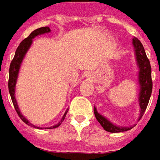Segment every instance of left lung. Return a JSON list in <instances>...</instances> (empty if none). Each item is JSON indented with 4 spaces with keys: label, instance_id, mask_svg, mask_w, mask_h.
<instances>
[{
    "label": "left lung",
    "instance_id": "left-lung-1",
    "mask_svg": "<svg viewBox=\"0 0 160 160\" xmlns=\"http://www.w3.org/2000/svg\"><path fill=\"white\" fill-rule=\"evenodd\" d=\"M132 45L134 48L135 58H136V62H137V68H138L137 81L140 87L139 94H138V103L140 106V116L138 120H140L148 107L150 97L152 94V76H151V65H150L149 60L147 57L145 50L141 41L137 38L134 37L132 39ZM94 113H95L96 119H98V121L100 123L102 128L108 132L118 133V132L129 131L134 127V125L126 127V126H119V125H114L109 119H108L106 117H104L103 115L98 113L96 107H94Z\"/></svg>",
    "mask_w": 160,
    "mask_h": 160
}]
</instances>
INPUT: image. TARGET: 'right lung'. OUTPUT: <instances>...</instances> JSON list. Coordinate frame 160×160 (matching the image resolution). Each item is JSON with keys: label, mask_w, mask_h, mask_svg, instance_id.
I'll return each mask as SVG.
<instances>
[{"label": "right lung", "mask_w": 160, "mask_h": 160, "mask_svg": "<svg viewBox=\"0 0 160 160\" xmlns=\"http://www.w3.org/2000/svg\"><path fill=\"white\" fill-rule=\"evenodd\" d=\"M51 29L49 27H41V28H39V29H35L34 31L32 32L31 34L28 36L27 38H25L23 40L20 45L18 46V47L16 50V52H15V55H14V58L12 59V61L11 62L10 68H9V80H8V90H9V93H10L11 98H12V103H13V106L15 108V110L17 111L18 116L20 117V119L23 120V122L27 124L28 125H30L31 127H34V128L36 129H55L57 127H58L59 125L62 124V122L63 121V119H65V116L68 113V108L66 111H65L64 114L62 116V119L59 121L57 125H52V126H50V127H39V126H36V125H33L32 123H30L26 119L25 117L23 116L22 113L20 112L19 108H18V105L17 100H16V98H15V88H16V83H17L18 77V73H19L20 67H21V64H22V62H23V58L25 57L26 53L29 51V49L31 47L32 43H33V39L35 38L38 35H44V34H47V33H50Z\"/></svg>", "instance_id": "1"}]
</instances>
